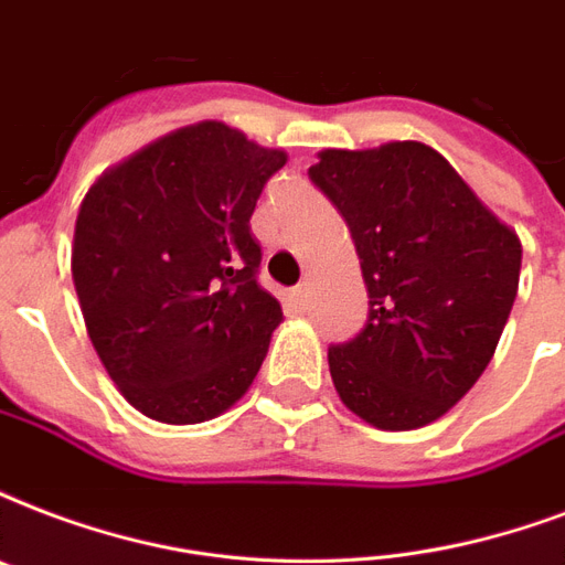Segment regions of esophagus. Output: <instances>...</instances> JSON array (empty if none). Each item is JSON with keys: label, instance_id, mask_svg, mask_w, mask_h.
I'll use <instances>...</instances> for the list:
<instances>
[{"label": "esophagus", "instance_id": "obj_1", "mask_svg": "<svg viewBox=\"0 0 565 565\" xmlns=\"http://www.w3.org/2000/svg\"><path fill=\"white\" fill-rule=\"evenodd\" d=\"M292 296H296V301H299V305H305V301H308V296H311V284L301 281L299 287H292Z\"/></svg>", "mask_w": 565, "mask_h": 565}]
</instances>
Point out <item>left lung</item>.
<instances>
[{
	"label": "left lung",
	"mask_w": 565,
	"mask_h": 565,
	"mask_svg": "<svg viewBox=\"0 0 565 565\" xmlns=\"http://www.w3.org/2000/svg\"><path fill=\"white\" fill-rule=\"evenodd\" d=\"M308 178L350 225L370 311L329 347L331 382L379 429L433 424L483 376L519 292L522 243L438 150H322Z\"/></svg>",
	"instance_id": "1"
}]
</instances>
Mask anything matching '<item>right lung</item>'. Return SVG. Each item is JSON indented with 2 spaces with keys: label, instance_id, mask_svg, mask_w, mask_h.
<instances>
[{
  "label": "right lung",
  "instance_id": "right-lung-1",
  "mask_svg": "<svg viewBox=\"0 0 565 565\" xmlns=\"http://www.w3.org/2000/svg\"><path fill=\"white\" fill-rule=\"evenodd\" d=\"M284 150L218 120L106 171L82 201L73 284L120 394L162 424L222 415L264 364L281 305L257 284L252 213Z\"/></svg>",
  "mask_w": 565,
  "mask_h": 565
}]
</instances>
